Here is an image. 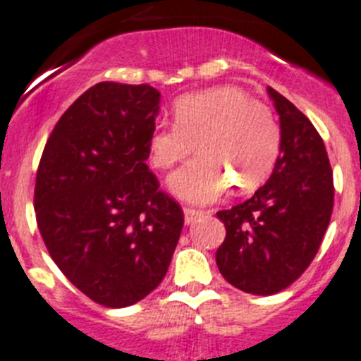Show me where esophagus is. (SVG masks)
I'll return each instance as SVG.
<instances>
[{"label":"esophagus","mask_w":361,"mask_h":361,"mask_svg":"<svg viewBox=\"0 0 361 361\" xmlns=\"http://www.w3.org/2000/svg\"><path fill=\"white\" fill-rule=\"evenodd\" d=\"M183 214H185V223H187V225H192V223L197 219V217L203 216V210L192 209V207H185Z\"/></svg>","instance_id":"1"}]
</instances>
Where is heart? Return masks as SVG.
Instances as JSON below:
<instances>
[{
  "mask_svg": "<svg viewBox=\"0 0 361 361\" xmlns=\"http://www.w3.org/2000/svg\"><path fill=\"white\" fill-rule=\"evenodd\" d=\"M173 126H158L149 136L152 167L173 169L201 151L169 180L181 200L210 203L230 183L248 192L271 174L281 152L282 133L274 111L235 86L187 93L173 104Z\"/></svg>",
  "mask_w": 361,
  "mask_h": 361,
  "instance_id": "1",
  "label": "heart"
}]
</instances>
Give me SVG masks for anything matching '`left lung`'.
I'll use <instances>...</instances> for the list:
<instances>
[{
	"mask_svg": "<svg viewBox=\"0 0 361 361\" xmlns=\"http://www.w3.org/2000/svg\"><path fill=\"white\" fill-rule=\"evenodd\" d=\"M281 116V154L250 200L217 217L226 237L216 252L221 275L237 290L274 295L297 281L322 245L334 185L326 145L297 106L268 87Z\"/></svg>",
	"mask_w": 361,
	"mask_h": 361,
	"instance_id": "1",
	"label": "left lung"
}]
</instances>
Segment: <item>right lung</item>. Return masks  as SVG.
I'll return each mask as SVG.
<instances>
[{"label":"right lung","instance_id":"add662e5","mask_svg":"<svg viewBox=\"0 0 361 361\" xmlns=\"http://www.w3.org/2000/svg\"><path fill=\"white\" fill-rule=\"evenodd\" d=\"M158 102L149 84H95L64 111L39 161V232L64 277L100 306L147 297L183 228L180 203L145 164Z\"/></svg>","mask_w":361,"mask_h":361}]
</instances>
